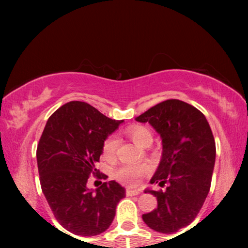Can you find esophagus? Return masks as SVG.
I'll return each mask as SVG.
<instances>
[{
  "mask_svg": "<svg viewBox=\"0 0 248 248\" xmlns=\"http://www.w3.org/2000/svg\"><path fill=\"white\" fill-rule=\"evenodd\" d=\"M140 189H133V188H127L126 189V195L132 196V195H139L140 194Z\"/></svg>",
  "mask_w": 248,
  "mask_h": 248,
  "instance_id": "34e87169",
  "label": "esophagus"
}]
</instances>
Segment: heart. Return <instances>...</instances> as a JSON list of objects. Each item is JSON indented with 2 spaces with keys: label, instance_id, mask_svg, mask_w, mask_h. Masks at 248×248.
Returning a JSON list of instances; mask_svg holds the SVG:
<instances>
[{
  "label": "heart",
  "instance_id": "1",
  "mask_svg": "<svg viewBox=\"0 0 248 248\" xmlns=\"http://www.w3.org/2000/svg\"><path fill=\"white\" fill-rule=\"evenodd\" d=\"M128 137L139 147L145 148L152 143L154 137L151 131L143 125H134L127 130ZM117 148V138L115 135H109L103 143V155L105 159L110 160L115 157V152ZM149 171L148 165L138 164V165H124L115 170V177L124 184L134 185L137 184L142 176Z\"/></svg>",
  "mask_w": 248,
  "mask_h": 248
}]
</instances>
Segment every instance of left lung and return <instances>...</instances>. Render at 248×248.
I'll list each match as a JSON object with an SVG mask.
<instances>
[{
    "mask_svg": "<svg viewBox=\"0 0 248 248\" xmlns=\"http://www.w3.org/2000/svg\"><path fill=\"white\" fill-rule=\"evenodd\" d=\"M160 134L161 160L151 184L166 189H145L158 206L142 219L151 229L172 233L188 226L201 210L211 186L216 142L204 115L192 105L168 99L135 118Z\"/></svg>",
    "mask_w": 248,
    "mask_h": 248,
    "instance_id": "left-lung-1",
    "label": "left lung"
}]
</instances>
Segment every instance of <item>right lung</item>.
Returning a JSON list of instances; mask_svg holds the SVG:
<instances>
[{
    "label": "right lung",
    "mask_w": 248,
    "mask_h": 248,
    "mask_svg": "<svg viewBox=\"0 0 248 248\" xmlns=\"http://www.w3.org/2000/svg\"><path fill=\"white\" fill-rule=\"evenodd\" d=\"M123 121H115L83 103L70 101L47 121L37 147L42 191L57 221L79 236H96L109 228L125 188L115 181L89 189L88 178L99 175L96 164L103 143Z\"/></svg>",
    "instance_id": "1"
}]
</instances>
